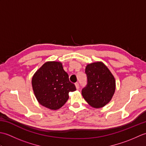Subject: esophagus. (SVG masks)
<instances>
[{
  "label": "esophagus",
  "instance_id": "34e87169",
  "mask_svg": "<svg viewBox=\"0 0 146 146\" xmlns=\"http://www.w3.org/2000/svg\"><path fill=\"white\" fill-rule=\"evenodd\" d=\"M75 86H76V88L77 90H78L80 88V86H79V83H75Z\"/></svg>",
  "mask_w": 146,
  "mask_h": 146
}]
</instances>
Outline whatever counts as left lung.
I'll return each mask as SVG.
<instances>
[{"instance_id":"obj_1","label":"left lung","mask_w":146,"mask_h":146,"mask_svg":"<svg viewBox=\"0 0 146 146\" xmlns=\"http://www.w3.org/2000/svg\"><path fill=\"white\" fill-rule=\"evenodd\" d=\"M87 84L82 94L87 103L94 108L104 107L109 102L115 90V80L102 62L88 64L85 68Z\"/></svg>"}]
</instances>
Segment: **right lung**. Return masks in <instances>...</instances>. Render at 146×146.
Listing matches in <instances>:
<instances>
[{
	"instance_id": "right-lung-1",
	"label": "right lung",
	"mask_w": 146,
	"mask_h": 146,
	"mask_svg": "<svg viewBox=\"0 0 146 146\" xmlns=\"http://www.w3.org/2000/svg\"><path fill=\"white\" fill-rule=\"evenodd\" d=\"M32 86L39 103L51 110L63 107L68 100L69 92L76 90L62 63L58 61L43 64L34 75Z\"/></svg>"
}]
</instances>
